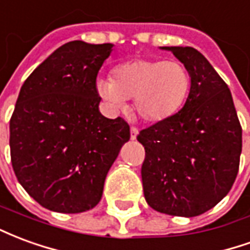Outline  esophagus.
Returning a JSON list of instances; mask_svg holds the SVG:
<instances>
[{
    "label": "esophagus",
    "mask_w": 250,
    "mask_h": 250,
    "mask_svg": "<svg viewBox=\"0 0 250 250\" xmlns=\"http://www.w3.org/2000/svg\"><path fill=\"white\" fill-rule=\"evenodd\" d=\"M130 132H131V139H132V141H135L136 136H138V128H136V127H131Z\"/></svg>",
    "instance_id": "esophagus-1"
}]
</instances>
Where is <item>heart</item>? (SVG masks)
Returning <instances> with one entry per match:
<instances>
[{"mask_svg": "<svg viewBox=\"0 0 250 250\" xmlns=\"http://www.w3.org/2000/svg\"><path fill=\"white\" fill-rule=\"evenodd\" d=\"M191 85L190 72L179 62L139 59L120 64L114 77L99 79L98 91L111 105L123 107L134 98V108L148 123L170 119L182 108Z\"/></svg>", "mask_w": 250, "mask_h": 250, "instance_id": "heart-1", "label": "heart"}]
</instances>
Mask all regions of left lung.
Returning <instances> with one entry per match:
<instances>
[{
    "label": "left lung",
    "instance_id": "1",
    "mask_svg": "<svg viewBox=\"0 0 250 250\" xmlns=\"http://www.w3.org/2000/svg\"><path fill=\"white\" fill-rule=\"evenodd\" d=\"M190 72L191 85L182 109L142 130L146 150L143 193L152 209L195 217L229 193L238 173L242 130L230 89L206 57L191 46H161Z\"/></svg>",
    "mask_w": 250,
    "mask_h": 250
}]
</instances>
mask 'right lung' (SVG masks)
<instances>
[{
	"label": "right lung",
	"instance_id": "right-lung-1",
	"mask_svg": "<svg viewBox=\"0 0 250 250\" xmlns=\"http://www.w3.org/2000/svg\"><path fill=\"white\" fill-rule=\"evenodd\" d=\"M114 44L69 41L48 56L21 87L10 119V157L21 186L59 213L92 209L105 177L130 141L122 118L99 111L96 77Z\"/></svg>",
	"mask_w": 250,
	"mask_h": 250
}]
</instances>
